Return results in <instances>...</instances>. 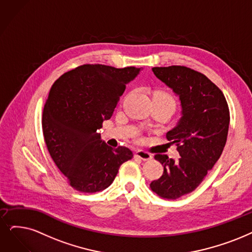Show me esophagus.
I'll return each mask as SVG.
<instances>
[{
    "instance_id": "34e87169",
    "label": "esophagus",
    "mask_w": 252,
    "mask_h": 252,
    "mask_svg": "<svg viewBox=\"0 0 252 252\" xmlns=\"http://www.w3.org/2000/svg\"><path fill=\"white\" fill-rule=\"evenodd\" d=\"M134 156H135V157H138L139 159H142V160H144V161H149V160H151V159L153 158L152 155L147 153V152H145V151H142V150L136 151V152L134 153Z\"/></svg>"
}]
</instances>
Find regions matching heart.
<instances>
[{"label": "heart", "instance_id": "b5f03b06", "mask_svg": "<svg viewBox=\"0 0 252 252\" xmlns=\"http://www.w3.org/2000/svg\"><path fill=\"white\" fill-rule=\"evenodd\" d=\"M155 97H156V98H161V99L165 100L166 102H168L169 104H172V105L176 108V100H175V98H174L172 95H170V94L162 92V93H158Z\"/></svg>", "mask_w": 252, "mask_h": 252}]
</instances>
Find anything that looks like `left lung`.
<instances>
[{
    "label": "left lung",
    "instance_id": "obj_1",
    "mask_svg": "<svg viewBox=\"0 0 252 252\" xmlns=\"http://www.w3.org/2000/svg\"><path fill=\"white\" fill-rule=\"evenodd\" d=\"M152 70L179 96L182 110L176 127L166 133L181 157L175 161L155 155L163 174L150 187L160 197L176 199L192 192L217 162L226 143L229 110L223 93L203 73L185 66Z\"/></svg>",
    "mask_w": 252,
    "mask_h": 252
}]
</instances>
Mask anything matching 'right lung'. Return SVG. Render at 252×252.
Masks as SVG:
<instances>
[{
	"label": "right lung",
	"mask_w": 252,
	"mask_h": 252,
	"mask_svg": "<svg viewBox=\"0 0 252 252\" xmlns=\"http://www.w3.org/2000/svg\"><path fill=\"white\" fill-rule=\"evenodd\" d=\"M139 71L87 64L64 73L50 89L42 115L44 140L56 165L77 191L107 188L121 164L133 157L128 148L107 146L98 130Z\"/></svg>",
	"instance_id": "1"
}]
</instances>
